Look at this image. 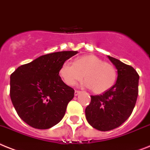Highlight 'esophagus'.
<instances>
[{"instance_id": "1", "label": "esophagus", "mask_w": 150, "mask_h": 150, "mask_svg": "<svg viewBox=\"0 0 150 150\" xmlns=\"http://www.w3.org/2000/svg\"><path fill=\"white\" fill-rule=\"evenodd\" d=\"M80 93H81L80 91H75V96H78Z\"/></svg>"}]
</instances>
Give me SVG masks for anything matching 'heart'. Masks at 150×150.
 Segmentation results:
<instances>
[{"mask_svg":"<svg viewBox=\"0 0 150 150\" xmlns=\"http://www.w3.org/2000/svg\"><path fill=\"white\" fill-rule=\"evenodd\" d=\"M60 75L69 86H74L85 76L84 85L95 94H101L113 87L117 72L114 65L105 62L98 56L87 55L74 62H65L60 69Z\"/></svg>","mask_w":150,"mask_h":150,"instance_id":"b5f03b06","label":"heart"}]
</instances>
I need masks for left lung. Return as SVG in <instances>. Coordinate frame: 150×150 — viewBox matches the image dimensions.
<instances>
[{
    "label": "left lung",
    "mask_w": 150,
    "mask_h": 150,
    "mask_svg": "<svg viewBox=\"0 0 150 150\" xmlns=\"http://www.w3.org/2000/svg\"><path fill=\"white\" fill-rule=\"evenodd\" d=\"M117 69L114 85L100 95L91 96L85 108V117L92 127L108 131L120 127L127 120L135 107L139 76L132 66L108 56Z\"/></svg>",
    "instance_id": "left-lung-1"
}]
</instances>
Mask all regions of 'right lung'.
Here are the masks:
<instances>
[{
  "label": "right lung",
  "instance_id": "right-lung-1",
  "mask_svg": "<svg viewBox=\"0 0 150 150\" xmlns=\"http://www.w3.org/2000/svg\"><path fill=\"white\" fill-rule=\"evenodd\" d=\"M78 53L62 51L41 56L17 68L11 75V101L19 117L36 129L59 123L75 91L59 76L62 65Z\"/></svg>",
  "mask_w": 150,
  "mask_h": 150
}]
</instances>
